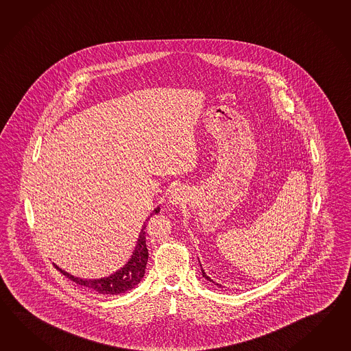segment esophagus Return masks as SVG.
I'll list each match as a JSON object with an SVG mask.
<instances>
[{
  "label": "esophagus",
  "mask_w": 351,
  "mask_h": 351,
  "mask_svg": "<svg viewBox=\"0 0 351 351\" xmlns=\"http://www.w3.org/2000/svg\"><path fill=\"white\" fill-rule=\"evenodd\" d=\"M184 191H181L180 189H175L171 193V196L169 197V202L172 205H179L184 202Z\"/></svg>",
  "instance_id": "esophagus-1"
}]
</instances>
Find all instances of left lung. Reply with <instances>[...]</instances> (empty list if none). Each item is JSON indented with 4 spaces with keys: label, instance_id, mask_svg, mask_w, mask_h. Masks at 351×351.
Instances as JSON below:
<instances>
[{
    "label": "left lung",
    "instance_id": "8db88e82",
    "mask_svg": "<svg viewBox=\"0 0 351 351\" xmlns=\"http://www.w3.org/2000/svg\"><path fill=\"white\" fill-rule=\"evenodd\" d=\"M200 267H202V265H200ZM202 273H203L204 278H206V280H210V282H213V283H215V282H214V280H211V278H210V277H209V276H206V273L204 272L203 267H202ZM215 285H217V286H220V285H219V283H215Z\"/></svg>",
    "mask_w": 351,
    "mask_h": 351
}]
</instances>
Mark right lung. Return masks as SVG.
Segmentation results:
<instances>
[{"label":"right lung","mask_w":351,"mask_h":351,"mask_svg":"<svg viewBox=\"0 0 351 351\" xmlns=\"http://www.w3.org/2000/svg\"><path fill=\"white\" fill-rule=\"evenodd\" d=\"M160 211V208L157 206L155 210L149 214V217L146 219L147 223L149 218L152 215H155ZM146 223L141 229L140 237H138V242L134 248L132 257L127 262L125 267H122L119 271L113 274H110L108 277L104 278H98V280H82L79 277H74L68 272H65L62 268H59L58 265H54L55 268L58 271H60L65 277H68L69 280L75 282L77 285L84 286L86 289H93L98 293L103 295H119V293H125L127 291L132 289L134 286H137L140 283L141 280L145 276V269L148 261V250L146 245Z\"/></svg>","instance_id":"right-lung-1"}]
</instances>
